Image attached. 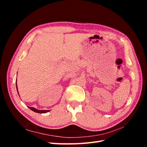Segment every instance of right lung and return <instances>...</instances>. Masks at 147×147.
I'll return each instance as SVG.
<instances>
[{
	"instance_id": "right-lung-1",
	"label": "right lung",
	"mask_w": 147,
	"mask_h": 147,
	"mask_svg": "<svg viewBox=\"0 0 147 147\" xmlns=\"http://www.w3.org/2000/svg\"><path fill=\"white\" fill-rule=\"evenodd\" d=\"M16 84H17V83H16ZM16 88H17V91H18V87H17V86H16ZM29 107L30 110H32V111H34V112H36V113H45L50 112V110H37V109H35V108H33V107Z\"/></svg>"
}]
</instances>
